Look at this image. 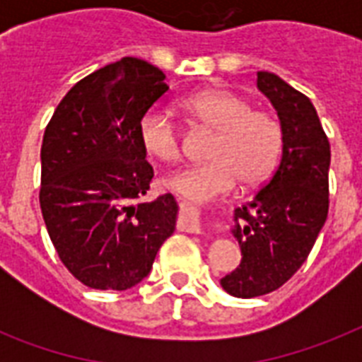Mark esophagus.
I'll return each instance as SVG.
<instances>
[{
    "label": "esophagus",
    "mask_w": 362,
    "mask_h": 362,
    "mask_svg": "<svg viewBox=\"0 0 362 362\" xmlns=\"http://www.w3.org/2000/svg\"><path fill=\"white\" fill-rule=\"evenodd\" d=\"M180 227L189 233H203L206 231V221H204L201 210L192 209V206H182Z\"/></svg>",
    "instance_id": "1"
}]
</instances>
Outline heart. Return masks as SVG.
I'll use <instances>...</instances> for the list:
<instances>
[{"instance_id":"heart-1","label":"heart","mask_w":362,"mask_h":362,"mask_svg":"<svg viewBox=\"0 0 362 362\" xmlns=\"http://www.w3.org/2000/svg\"><path fill=\"white\" fill-rule=\"evenodd\" d=\"M178 109L203 129L214 131L206 150L210 161L169 176L167 186L192 203H206L237 186L263 184L274 170L284 148V129L276 116L255 110L252 101L221 88L184 98ZM142 148L163 163L180 159L176 125L159 112H146L139 122Z\"/></svg>"}]
</instances>
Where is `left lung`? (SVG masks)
I'll list each match as a JSON object with an SVG mask.
<instances>
[{
	"label": "left lung",
	"mask_w": 362,
	"mask_h": 362,
	"mask_svg": "<svg viewBox=\"0 0 362 362\" xmlns=\"http://www.w3.org/2000/svg\"><path fill=\"white\" fill-rule=\"evenodd\" d=\"M257 88L278 112L284 148L267 186L235 210L231 233L242 261L220 284L238 298L284 286L303 267L329 214L331 146L314 105L269 71H259Z\"/></svg>",
	"instance_id": "left-lung-1"
}]
</instances>
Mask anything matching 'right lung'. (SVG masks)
<instances>
[{
	"mask_svg": "<svg viewBox=\"0 0 362 362\" xmlns=\"http://www.w3.org/2000/svg\"><path fill=\"white\" fill-rule=\"evenodd\" d=\"M167 90L156 65L122 58L76 82L45 129L42 220L62 263L92 289L136 286L175 233V197L144 199L153 169L139 136Z\"/></svg>",
	"mask_w": 362,
	"mask_h": 362,
	"instance_id": "add662e5",
	"label": "right lung"
}]
</instances>
